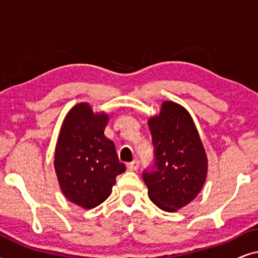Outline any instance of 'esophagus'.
I'll use <instances>...</instances> for the list:
<instances>
[{"label":"esophagus","mask_w":258,"mask_h":258,"mask_svg":"<svg viewBox=\"0 0 258 258\" xmlns=\"http://www.w3.org/2000/svg\"><path fill=\"white\" fill-rule=\"evenodd\" d=\"M126 168H128V170H130V171L137 170V169L140 168V161L139 160H134L133 162H130V163L126 164Z\"/></svg>","instance_id":"esophagus-1"}]
</instances>
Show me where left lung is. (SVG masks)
<instances>
[{
  "instance_id": "1",
  "label": "left lung",
  "mask_w": 258,
  "mask_h": 258,
  "mask_svg": "<svg viewBox=\"0 0 258 258\" xmlns=\"http://www.w3.org/2000/svg\"><path fill=\"white\" fill-rule=\"evenodd\" d=\"M148 124L154 161L142 177L150 200L172 213L199 195L207 177V155L191 116L181 105L164 102L160 115Z\"/></svg>"
}]
</instances>
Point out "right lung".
Instances as JSON below:
<instances>
[{
  "mask_svg": "<svg viewBox=\"0 0 258 258\" xmlns=\"http://www.w3.org/2000/svg\"><path fill=\"white\" fill-rule=\"evenodd\" d=\"M108 116L95 115L87 103L66 116L56 144L55 170L70 202L90 209L110 195L116 177L125 171L115 144L104 135Z\"/></svg>",
  "mask_w": 258,
  "mask_h": 258,
  "instance_id": "obj_1",
  "label": "right lung"
}]
</instances>
